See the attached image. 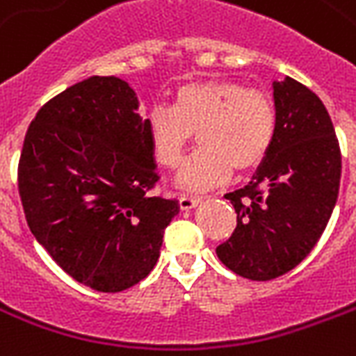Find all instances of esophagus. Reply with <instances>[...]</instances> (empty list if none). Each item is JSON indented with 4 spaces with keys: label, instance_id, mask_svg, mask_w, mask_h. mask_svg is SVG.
Wrapping results in <instances>:
<instances>
[{
    "label": "esophagus",
    "instance_id": "esophagus-1",
    "mask_svg": "<svg viewBox=\"0 0 356 356\" xmlns=\"http://www.w3.org/2000/svg\"><path fill=\"white\" fill-rule=\"evenodd\" d=\"M197 203H200V197H196V196L183 194V196L179 197V207L183 209V211H190L192 207H196Z\"/></svg>",
    "mask_w": 356,
    "mask_h": 356
}]
</instances>
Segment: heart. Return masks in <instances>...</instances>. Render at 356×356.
<instances>
[{
	"mask_svg": "<svg viewBox=\"0 0 356 356\" xmlns=\"http://www.w3.org/2000/svg\"><path fill=\"white\" fill-rule=\"evenodd\" d=\"M278 127L275 100L261 89L233 80L188 81L175 89L172 106L145 115L153 159L175 168L196 132L200 147L179 172L186 192L226 183L232 170L250 172L267 159Z\"/></svg>",
	"mask_w": 356,
	"mask_h": 356,
	"instance_id": "heart-1",
	"label": "heart"
}]
</instances>
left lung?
<instances>
[{
    "label": "left lung",
    "mask_w": 356,
    "mask_h": 356,
    "mask_svg": "<svg viewBox=\"0 0 356 356\" xmlns=\"http://www.w3.org/2000/svg\"><path fill=\"white\" fill-rule=\"evenodd\" d=\"M278 127L267 159L244 188L226 194L237 227L216 248L243 278L286 275L316 246L329 224L341 177V153L327 108L287 76L275 81Z\"/></svg>",
    "instance_id": "1"
}]
</instances>
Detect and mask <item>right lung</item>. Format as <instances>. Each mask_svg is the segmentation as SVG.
<instances>
[{"instance_id": "1", "label": "right lung", "mask_w": 356, "mask_h": 356, "mask_svg": "<svg viewBox=\"0 0 356 356\" xmlns=\"http://www.w3.org/2000/svg\"><path fill=\"white\" fill-rule=\"evenodd\" d=\"M145 119L129 83L91 76L56 95L29 123L18 160L27 226L51 259L95 291L142 282L159 261L175 197L153 196Z\"/></svg>"}]
</instances>
